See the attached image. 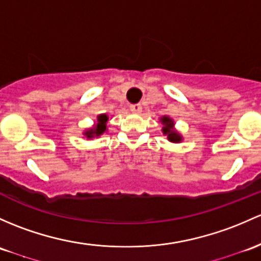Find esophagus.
I'll return each mask as SVG.
<instances>
[{
  "instance_id": "34e87169",
  "label": "esophagus",
  "mask_w": 261,
  "mask_h": 261,
  "mask_svg": "<svg viewBox=\"0 0 261 261\" xmlns=\"http://www.w3.org/2000/svg\"><path fill=\"white\" fill-rule=\"evenodd\" d=\"M130 110L131 111H134V112H141L142 111V106L140 105V103H134V105H131L130 106Z\"/></svg>"
}]
</instances>
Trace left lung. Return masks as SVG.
<instances>
[{"label": "left lung", "instance_id": "obj_1", "mask_svg": "<svg viewBox=\"0 0 261 261\" xmlns=\"http://www.w3.org/2000/svg\"><path fill=\"white\" fill-rule=\"evenodd\" d=\"M161 122H163L164 125L163 133L165 134V135H167V139H169L171 142H180L181 138L179 136V134H177L176 131L172 130V126H174L172 120L169 119V117L164 116L163 119H161Z\"/></svg>", "mask_w": 261, "mask_h": 261}]
</instances>
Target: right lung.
<instances>
[{"mask_svg":"<svg viewBox=\"0 0 261 261\" xmlns=\"http://www.w3.org/2000/svg\"><path fill=\"white\" fill-rule=\"evenodd\" d=\"M108 116L106 115H100L97 117V125L95 126V128H91L87 133H85V135L87 138H94V136H100L101 134H103L106 131V122H108Z\"/></svg>","mask_w":261,"mask_h":261,"instance_id":"1","label":"right lung"}]
</instances>
